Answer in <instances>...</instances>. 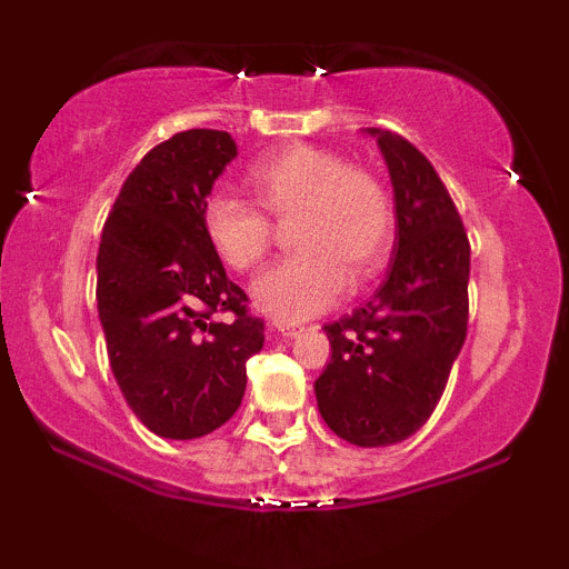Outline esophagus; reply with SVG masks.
I'll return each instance as SVG.
<instances>
[{
  "label": "esophagus",
  "instance_id": "esophagus-1",
  "mask_svg": "<svg viewBox=\"0 0 569 569\" xmlns=\"http://www.w3.org/2000/svg\"><path fill=\"white\" fill-rule=\"evenodd\" d=\"M270 331H278L280 337H299L305 331V326L299 323H286V321H276L270 326Z\"/></svg>",
  "mask_w": 569,
  "mask_h": 569
}]
</instances>
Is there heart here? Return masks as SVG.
I'll list each match as a JSON object with an SVG mask.
<instances>
[{
  "label": "heart",
  "mask_w": 569,
  "mask_h": 569,
  "mask_svg": "<svg viewBox=\"0 0 569 569\" xmlns=\"http://www.w3.org/2000/svg\"><path fill=\"white\" fill-rule=\"evenodd\" d=\"M253 198L276 219H293L299 248L270 264L251 283L259 310L278 321H305L335 307L356 283L388 264L393 246V208L375 176L350 168L331 149L291 143L253 162ZM202 232L230 270L262 262L272 240L270 219L253 202L213 192L202 202Z\"/></svg>",
  "instance_id": "b5f03b06"
}]
</instances>
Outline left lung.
<instances>
[{
	"label": "left lung",
	"instance_id": "obj_1",
	"mask_svg": "<svg viewBox=\"0 0 569 569\" xmlns=\"http://www.w3.org/2000/svg\"><path fill=\"white\" fill-rule=\"evenodd\" d=\"M363 133L393 184L396 243L375 297L323 326L331 361L316 398L339 439L390 447L426 426L466 342L471 246L426 154L390 130Z\"/></svg>",
	"mask_w": 569,
	"mask_h": 569
}]
</instances>
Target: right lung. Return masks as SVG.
<instances>
[{"label": "right lung", "instance_id": "obj_1", "mask_svg": "<svg viewBox=\"0 0 569 569\" xmlns=\"http://www.w3.org/2000/svg\"><path fill=\"white\" fill-rule=\"evenodd\" d=\"M224 130L158 143L128 176L98 246V318L128 407L162 439L224 426L246 393V361L264 323L202 232V202L234 160ZM232 311L234 322H213Z\"/></svg>", "mask_w": 569, "mask_h": 569}]
</instances>
